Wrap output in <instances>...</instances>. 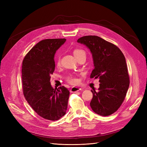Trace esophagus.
<instances>
[{"instance_id":"1","label":"esophagus","mask_w":147,"mask_h":147,"mask_svg":"<svg viewBox=\"0 0 147 147\" xmlns=\"http://www.w3.org/2000/svg\"><path fill=\"white\" fill-rule=\"evenodd\" d=\"M80 90H82L81 88H80L78 87H72V88L70 89V92H76L78 91H80Z\"/></svg>"}]
</instances>
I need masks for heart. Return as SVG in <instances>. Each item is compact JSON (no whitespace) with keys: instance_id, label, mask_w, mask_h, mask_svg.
<instances>
[{"instance_id":"b5f03b06","label":"heart","mask_w":147,"mask_h":147,"mask_svg":"<svg viewBox=\"0 0 147 147\" xmlns=\"http://www.w3.org/2000/svg\"><path fill=\"white\" fill-rule=\"evenodd\" d=\"M74 55L75 56V57L77 59L79 56H80L83 55H85V52H84L83 50H81V49H78L76 48L74 50ZM56 63L57 65H60L61 64V57L60 55H57L56 59ZM68 82L71 83V84H77L78 83V80L77 78L74 77V76H70L68 79H67Z\"/></svg>"}]
</instances>
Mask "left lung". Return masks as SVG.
I'll list each match as a JSON object with an SVG mask.
<instances>
[{
  "label": "left lung",
  "instance_id": "left-lung-1",
  "mask_svg": "<svg viewBox=\"0 0 147 147\" xmlns=\"http://www.w3.org/2000/svg\"><path fill=\"white\" fill-rule=\"evenodd\" d=\"M77 42L90 50L94 65L90 78H99L100 83L98 91L91 90V107L97 114L109 116L121 105L129 86L125 57L117 46L96 35L82 37Z\"/></svg>",
  "mask_w": 147,
  "mask_h": 147
}]
</instances>
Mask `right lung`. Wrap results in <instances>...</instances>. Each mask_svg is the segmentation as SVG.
<instances>
[{"mask_svg": "<svg viewBox=\"0 0 147 147\" xmlns=\"http://www.w3.org/2000/svg\"><path fill=\"white\" fill-rule=\"evenodd\" d=\"M65 38H48L37 43L26 54L22 64V85L25 98L40 117L51 121L63 117L70 92L64 86L53 89L50 75L55 69V54Z\"/></svg>", "mask_w": 147, "mask_h": 147, "instance_id": "1", "label": "right lung"}]
</instances>
